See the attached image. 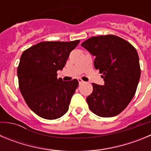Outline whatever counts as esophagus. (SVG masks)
Returning <instances> with one entry per match:
<instances>
[{
    "label": "esophagus",
    "mask_w": 151,
    "mask_h": 151,
    "mask_svg": "<svg viewBox=\"0 0 151 151\" xmlns=\"http://www.w3.org/2000/svg\"><path fill=\"white\" fill-rule=\"evenodd\" d=\"M78 83H79V85H82V84H83L84 82V81L82 79H81V78H78Z\"/></svg>",
    "instance_id": "esophagus-1"
}]
</instances>
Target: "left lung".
<instances>
[{
	"instance_id": "8db88e82",
	"label": "left lung",
	"mask_w": 151,
	"mask_h": 151,
	"mask_svg": "<svg viewBox=\"0 0 151 151\" xmlns=\"http://www.w3.org/2000/svg\"><path fill=\"white\" fill-rule=\"evenodd\" d=\"M82 45L95 57L104 85L93 83L86 98L90 110L101 117L118 115L134 97L141 76L137 50L127 41L113 35L91 37Z\"/></svg>"
}]
</instances>
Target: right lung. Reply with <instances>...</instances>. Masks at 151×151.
Instances as JSON below:
<instances>
[{"instance_id":"obj_1","label":"right lung","mask_w":151,"mask_h":151,"mask_svg":"<svg viewBox=\"0 0 151 151\" xmlns=\"http://www.w3.org/2000/svg\"><path fill=\"white\" fill-rule=\"evenodd\" d=\"M79 42L42 41L21 55L17 68L19 90L29 107L41 118L56 119L69 110L78 82L57 78V72L62 70Z\"/></svg>"}]
</instances>
